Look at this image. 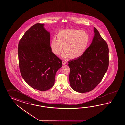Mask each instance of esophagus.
Listing matches in <instances>:
<instances>
[{
  "label": "esophagus",
  "mask_w": 125,
  "mask_h": 125,
  "mask_svg": "<svg viewBox=\"0 0 125 125\" xmlns=\"http://www.w3.org/2000/svg\"><path fill=\"white\" fill-rule=\"evenodd\" d=\"M67 62L66 61H62V64L63 65H65V64H66Z\"/></svg>",
  "instance_id": "34e87169"
}]
</instances>
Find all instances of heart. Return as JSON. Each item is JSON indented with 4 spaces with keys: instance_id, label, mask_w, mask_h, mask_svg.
Returning <instances> with one entry per match:
<instances>
[{
    "instance_id": "obj_1",
    "label": "heart",
    "mask_w": 125,
    "mask_h": 125,
    "mask_svg": "<svg viewBox=\"0 0 125 125\" xmlns=\"http://www.w3.org/2000/svg\"><path fill=\"white\" fill-rule=\"evenodd\" d=\"M89 42V36L86 31L79 29H69L59 31L56 39L51 43L52 50L54 53L60 55L62 50V57L69 56L70 58L79 57L84 53Z\"/></svg>"
}]
</instances>
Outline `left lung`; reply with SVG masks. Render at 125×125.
Here are the masks:
<instances>
[{
  "label": "left lung",
  "mask_w": 125,
  "mask_h": 125,
  "mask_svg": "<svg viewBox=\"0 0 125 125\" xmlns=\"http://www.w3.org/2000/svg\"><path fill=\"white\" fill-rule=\"evenodd\" d=\"M92 43L84 53L69 61V80L76 92L86 93L95 88L101 82L109 66V48L106 41L94 28Z\"/></svg>",
  "instance_id": "left-lung-1"
}]
</instances>
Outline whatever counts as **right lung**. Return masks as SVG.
Segmentation results:
<instances>
[{
  "label": "right lung",
  "mask_w": 125,
  "mask_h": 125,
  "mask_svg": "<svg viewBox=\"0 0 125 125\" xmlns=\"http://www.w3.org/2000/svg\"><path fill=\"white\" fill-rule=\"evenodd\" d=\"M37 23L24 33L18 44L19 65L21 76L34 89L46 91L54 84L62 60L52 52L50 34Z\"/></svg>",
  "instance_id": "obj_1"
}]
</instances>
